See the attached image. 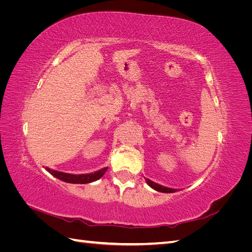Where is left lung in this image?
<instances>
[{
	"mask_svg": "<svg viewBox=\"0 0 252 252\" xmlns=\"http://www.w3.org/2000/svg\"><path fill=\"white\" fill-rule=\"evenodd\" d=\"M145 180H146L147 184H148L151 188H154L155 190H157V191L165 192V193H171V192H174V191H175V189L167 188V187H164V186H162V185H158V184H157V183L152 182V181H150V180H148V179H145Z\"/></svg>",
	"mask_w": 252,
	"mask_h": 252,
	"instance_id": "obj_1",
	"label": "left lung"
}]
</instances>
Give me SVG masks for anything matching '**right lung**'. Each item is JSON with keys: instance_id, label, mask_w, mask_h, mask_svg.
<instances>
[{"instance_id": "add662e5", "label": "right lung", "mask_w": 252, "mask_h": 252, "mask_svg": "<svg viewBox=\"0 0 252 252\" xmlns=\"http://www.w3.org/2000/svg\"><path fill=\"white\" fill-rule=\"evenodd\" d=\"M46 170L49 173H51L53 177H56L57 179H59L61 181H64L66 183H71V184H87V183L94 182L100 178H102L103 175L105 174V172L107 171V167H105V168L98 170L94 173L79 174V175L64 173V172H61V171H57V170H51L50 168H46Z\"/></svg>"}]
</instances>
